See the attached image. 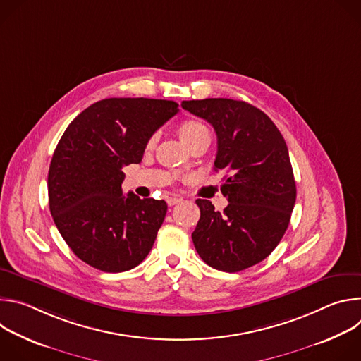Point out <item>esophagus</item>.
Wrapping results in <instances>:
<instances>
[{"instance_id":"34e87169","label":"esophagus","mask_w":361,"mask_h":361,"mask_svg":"<svg viewBox=\"0 0 361 361\" xmlns=\"http://www.w3.org/2000/svg\"><path fill=\"white\" fill-rule=\"evenodd\" d=\"M178 202H181V198H178V197H169L167 198V204L170 205V207H171V205L178 204Z\"/></svg>"}]
</instances>
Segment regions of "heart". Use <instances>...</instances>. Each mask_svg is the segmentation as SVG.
<instances>
[{
	"instance_id": "b5f03b06",
	"label": "heart",
	"mask_w": 361,
	"mask_h": 361,
	"mask_svg": "<svg viewBox=\"0 0 361 361\" xmlns=\"http://www.w3.org/2000/svg\"><path fill=\"white\" fill-rule=\"evenodd\" d=\"M177 133L180 135V138L183 140V142L190 147L191 144H194L195 141H198L200 138L202 137H207L210 135L209 133V128L205 127L201 121L198 120H194V118H188V120H184L178 128H177ZM154 144H156V135L151 137L147 142V149H151L154 147Z\"/></svg>"
}]
</instances>
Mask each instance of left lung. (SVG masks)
Wrapping results in <instances>:
<instances>
[{"instance_id": "1", "label": "left lung", "mask_w": 361, "mask_h": 361, "mask_svg": "<svg viewBox=\"0 0 361 361\" xmlns=\"http://www.w3.org/2000/svg\"><path fill=\"white\" fill-rule=\"evenodd\" d=\"M181 106L214 127V170L230 174L221 185L228 200L223 213L209 200L195 201L201 216L194 247L213 269L245 270L270 255L290 223L295 181L286 141L269 116L245 101L205 98Z\"/></svg>"}]
</instances>
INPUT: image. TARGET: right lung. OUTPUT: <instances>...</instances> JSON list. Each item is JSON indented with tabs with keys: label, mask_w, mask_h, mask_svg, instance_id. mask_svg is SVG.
<instances>
[{
	"label": "right lung",
	"mask_w": 361,
	"mask_h": 361,
	"mask_svg": "<svg viewBox=\"0 0 361 361\" xmlns=\"http://www.w3.org/2000/svg\"><path fill=\"white\" fill-rule=\"evenodd\" d=\"M178 113L152 98H106L64 131L48 171L54 223L80 260L106 273L137 267L164 221V200L123 194V169L138 164L151 135Z\"/></svg>",
	"instance_id": "obj_1"
}]
</instances>
